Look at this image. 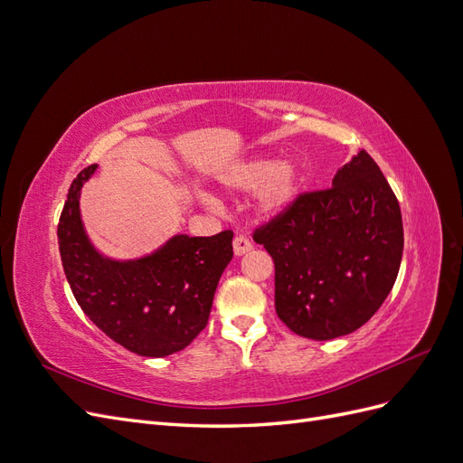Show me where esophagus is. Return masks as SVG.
I'll list each match as a JSON object with an SVG mask.
<instances>
[{
    "label": "esophagus",
    "mask_w": 463,
    "mask_h": 463,
    "mask_svg": "<svg viewBox=\"0 0 463 463\" xmlns=\"http://www.w3.org/2000/svg\"><path fill=\"white\" fill-rule=\"evenodd\" d=\"M250 249H253V243H250V240H249L247 235H235V240H233V253H235L237 257H241V255L249 253Z\"/></svg>",
    "instance_id": "1"
}]
</instances>
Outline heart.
<instances>
[{
	"instance_id": "obj_1",
	"label": "heart",
	"mask_w": 463,
	"mask_h": 463,
	"mask_svg": "<svg viewBox=\"0 0 463 463\" xmlns=\"http://www.w3.org/2000/svg\"><path fill=\"white\" fill-rule=\"evenodd\" d=\"M226 184L243 191H257L264 187L260 199L262 210L274 214L284 210L298 197L301 174L296 164H279L272 158H257L243 165H237L226 177ZM204 199L206 203H214L210 197Z\"/></svg>"
}]
</instances>
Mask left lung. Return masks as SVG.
<instances>
[{
  "label": "left lung",
  "mask_w": 463,
  "mask_h": 463,
  "mask_svg": "<svg viewBox=\"0 0 463 463\" xmlns=\"http://www.w3.org/2000/svg\"><path fill=\"white\" fill-rule=\"evenodd\" d=\"M274 260L276 313L303 338L352 334L394 286L403 226L381 167L361 150L332 187L299 193L253 232Z\"/></svg>",
  "instance_id": "obj_1"
}]
</instances>
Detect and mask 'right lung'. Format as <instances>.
Listing matches in <instances>:
<instances>
[{
	"mask_svg": "<svg viewBox=\"0 0 463 463\" xmlns=\"http://www.w3.org/2000/svg\"><path fill=\"white\" fill-rule=\"evenodd\" d=\"M85 167L67 193L58 243L77 303L116 344L143 357L185 349L206 326L218 279L233 257L232 230L210 237L175 235L156 253L118 262L98 255L85 233L79 194Z\"/></svg>",
	"mask_w": 463,
	"mask_h": 463,
	"instance_id": "obj_1",
	"label": "right lung"
}]
</instances>
